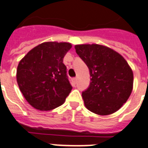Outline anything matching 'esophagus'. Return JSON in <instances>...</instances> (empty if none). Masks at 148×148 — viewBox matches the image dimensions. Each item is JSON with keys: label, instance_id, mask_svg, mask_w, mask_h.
<instances>
[{"label": "esophagus", "instance_id": "34e87169", "mask_svg": "<svg viewBox=\"0 0 148 148\" xmlns=\"http://www.w3.org/2000/svg\"><path fill=\"white\" fill-rule=\"evenodd\" d=\"M76 82H77L76 78H73V79H72V84H73V85H75V84H76Z\"/></svg>", "mask_w": 148, "mask_h": 148}]
</instances>
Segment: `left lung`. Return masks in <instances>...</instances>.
<instances>
[{
    "label": "left lung",
    "mask_w": 148,
    "mask_h": 148,
    "mask_svg": "<svg viewBox=\"0 0 148 148\" xmlns=\"http://www.w3.org/2000/svg\"><path fill=\"white\" fill-rule=\"evenodd\" d=\"M77 54L88 67L91 82L82 94L85 107L97 115L119 110L133 88V72L122 55L103 45H77Z\"/></svg>",
    "instance_id": "1"
}]
</instances>
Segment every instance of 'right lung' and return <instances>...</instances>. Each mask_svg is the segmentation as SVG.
Instances as JSON below:
<instances>
[{
  "label": "right lung",
  "mask_w": 148,
  "mask_h": 148,
  "mask_svg": "<svg viewBox=\"0 0 148 148\" xmlns=\"http://www.w3.org/2000/svg\"><path fill=\"white\" fill-rule=\"evenodd\" d=\"M68 42H44L19 61L16 80L19 90L32 107L41 111L63 104L71 91L63 57L70 50Z\"/></svg>",
  "instance_id": "add662e5"
}]
</instances>
